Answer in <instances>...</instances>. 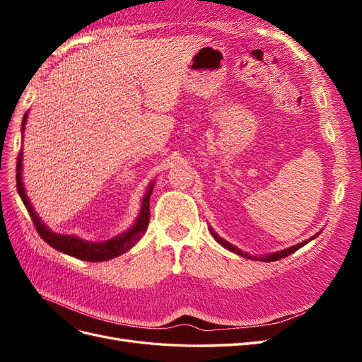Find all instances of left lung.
Returning a JSON list of instances; mask_svg holds the SVG:
<instances>
[{
	"label": "left lung",
	"instance_id": "left-lung-1",
	"mask_svg": "<svg viewBox=\"0 0 362 362\" xmlns=\"http://www.w3.org/2000/svg\"><path fill=\"white\" fill-rule=\"evenodd\" d=\"M210 231H211V234H213V237L216 238V242L217 243H221L223 247H226L228 250H231V252H234V254H237V255H242V257H246V258H250V259H254V257H250V255H247V254H243V252L242 250H240V249H237L235 246H233V245H229L228 242H225V240L223 238H221V237H218L214 231H213V229L210 228ZM317 235H319V234H315L314 237H311L310 240H306V242H302V243H299V245H296V246H293V247H288V249H286V250H281V252H276V254H272V255H269V257H262V258H259L261 261H278V259H281V258H286V257H288V255H291V254H294V252L296 250H298V249H300L302 246H305L306 243H308V242H311V240H314ZM255 259H258V258H255Z\"/></svg>",
	"mask_w": 362,
	"mask_h": 362
}]
</instances>
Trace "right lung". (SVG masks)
<instances>
[{
	"label": "right lung",
	"instance_id": "add662e5",
	"mask_svg": "<svg viewBox=\"0 0 362 362\" xmlns=\"http://www.w3.org/2000/svg\"><path fill=\"white\" fill-rule=\"evenodd\" d=\"M25 120H27V113L24 115V119H23V131L25 127ZM21 161H23V151H19L18 161H16L18 193L27 208V211L31 217L33 225H35V228H36V231L54 249H57V250L63 252V254H68L71 257H75V258L83 259V261H92V262L107 261V259H112V258L122 255L124 252L129 250L139 242L141 235L145 234L148 223H149V214H151L149 199H151V193H152V187H154V184L149 185L145 198H144V201H141V210H140L137 222L133 228L129 229L128 233L119 235L113 240H108V242L90 243V242H84V240H80V238L72 237V235H60L56 233H51L49 229L40 222V218L36 216L31 204L28 202V198L24 192V184H23V181H21V169H23V164H21Z\"/></svg>",
	"mask_w": 362,
	"mask_h": 362
}]
</instances>
